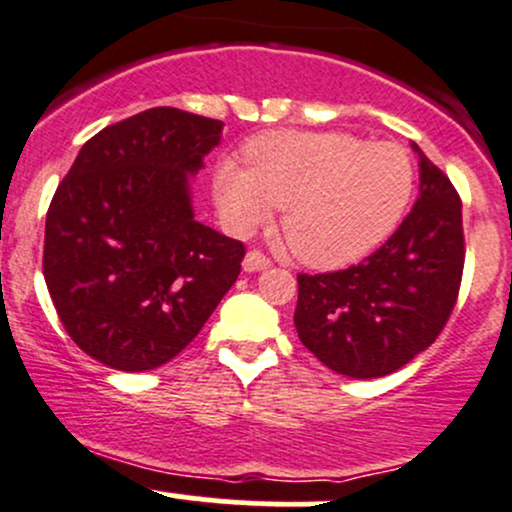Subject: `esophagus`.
Listing matches in <instances>:
<instances>
[{"instance_id": "obj_1", "label": "esophagus", "mask_w": 512, "mask_h": 512, "mask_svg": "<svg viewBox=\"0 0 512 512\" xmlns=\"http://www.w3.org/2000/svg\"><path fill=\"white\" fill-rule=\"evenodd\" d=\"M272 267V260L260 250H250L243 260L245 272H264V269Z\"/></svg>"}]
</instances>
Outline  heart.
Instances as JSON below:
<instances>
[{
  "mask_svg": "<svg viewBox=\"0 0 512 512\" xmlns=\"http://www.w3.org/2000/svg\"><path fill=\"white\" fill-rule=\"evenodd\" d=\"M240 168L214 173V199L228 226L245 233L284 209L289 248L310 267H342L397 228L414 192V166L392 142L344 132H267L245 146Z\"/></svg>",
  "mask_w": 512,
  "mask_h": 512,
  "instance_id": "b5f03b06",
  "label": "heart"
}]
</instances>
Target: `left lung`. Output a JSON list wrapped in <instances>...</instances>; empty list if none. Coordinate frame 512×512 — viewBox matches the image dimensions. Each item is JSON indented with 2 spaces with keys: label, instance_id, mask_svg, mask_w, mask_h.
Instances as JSON below:
<instances>
[{
  "label": "left lung",
  "instance_id": "obj_1",
  "mask_svg": "<svg viewBox=\"0 0 512 512\" xmlns=\"http://www.w3.org/2000/svg\"><path fill=\"white\" fill-rule=\"evenodd\" d=\"M411 149L419 199L383 248L342 272L298 274V337L327 368L356 380L383 378L426 351L460 291L462 202L443 170Z\"/></svg>",
  "mask_w": 512,
  "mask_h": 512
}]
</instances>
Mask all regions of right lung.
Returning a JSON list of instances; mask_svg holds the SVG:
<instances>
[{"mask_svg":"<svg viewBox=\"0 0 512 512\" xmlns=\"http://www.w3.org/2000/svg\"><path fill=\"white\" fill-rule=\"evenodd\" d=\"M223 122L151 108L81 146L45 219L43 274L84 354L144 373L197 337L245 248L195 219L192 178Z\"/></svg>","mask_w":512,"mask_h":512,"instance_id":"add662e5","label":"right lung"}]
</instances>
